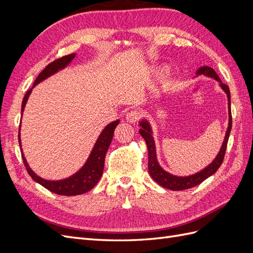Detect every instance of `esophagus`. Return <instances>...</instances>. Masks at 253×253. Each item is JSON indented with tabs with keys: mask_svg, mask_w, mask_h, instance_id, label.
Returning a JSON list of instances; mask_svg holds the SVG:
<instances>
[{
	"mask_svg": "<svg viewBox=\"0 0 253 253\" xmlns=\"http://www.w3.org/2000/svg\"><path fill=\"white\" fill-rule=\"evenodd\" d=\"M139 113L137 111H129L126 114V119L128 124H135V122L138 120Z\"/></svg>",
	"mask_w": 253,
	"mask_h": 253,
	"instance_id": "34e87169",
	"label": "esophagus"
}]
</instances>
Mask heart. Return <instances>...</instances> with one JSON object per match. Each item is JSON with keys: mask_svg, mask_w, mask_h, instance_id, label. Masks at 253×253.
Returning a JSON list of instances; mask_svg holds the SVG:
<instances>
[{"mask_svg": "<svg viewBox=\"0 0 253 253\" xmlns=\"http://www.w3.org/2000/svg\"><path fill=\"white\" fill-rule=\"evenodd\" d=\"M168 72V67L167 66H159L155 70V75L156 76H164Z\"/></svg>", "mask_w": 253, "mask_h": 253, "instance_id": "heart-1", "label": "heart"}]
</instances>
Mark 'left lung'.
I'll list each match as a JSON object with an SVG mask.
<instances>
[{"instance_id": "left-lung-1", "label": "left lung", "mask_w": 253, "mask_h": 253, "mask_svg": "<svg viewBox=\"0 0 253 253\" xmlns=\"http://www.w3.org/2000/svg\"><path fill=\"white\" fill-rule=\"evenodd\" d=\"M198 76H205L207 78H211L217 81L218 86L224 90V93L227 95L228 99V127L225 134V138L223 143H221V147L217 153V155L215 156L212 162L205 167L204 169L201 171H198L194 174L187 175V176H178V175H174L171 174L168 171L164 170L163 167L159 165L158 159H157V154H156V144L154 140V136H153V128L150 124V121L147 118H141L139 120V134L142 136V138L144 139L145 143H147L148 147V154H149V173L152 176V178L154 179L158 185L162 187L169 189L172 191H182L186 189H190L192 187H195L197 185H200L201 182H203L205 179H207L210 176H212L214 173H215L218 168L220 167L221 163H223V159L225 156V152L227 148V143L229 139V135H230L231 132V127H232V118H231V99H230V90H229V87L220 81L219 77L215 71L213 70L210 66H201L198 67V70L195 72V77H198Z\"/></svg>"}]
</instances>
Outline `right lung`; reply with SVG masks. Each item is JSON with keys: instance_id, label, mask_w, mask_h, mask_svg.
Here are the masks:
<instances>
[{"instance_id": "obj_1", "label": "right lung", "mask_w": 253, "mask_h": 253, "mask_svg": "<svg viewBox=\"0 0 253 253\" xmlns=\"http://www.w3.org/2000/svg\"><path fill=\"white\" fill-rule=\"evenodd\" d=\"M76 53H71V55L64 56L60 59H57L56 61H53L50 64H48L44 70L39 74L38 78L36 79L33 87L29 90H27V93L24 96V99L22 101V110H21V116H23V113H24L25 105L28 101V98L32 94L33 88L39 84L40 82L44 81L45 79H47L50 76L57 74L58 72L64 70L65 67H67L72 63V61L75 59ZM120 120H114L108 126H105L104 128L102 129V132L99 135L97 138L93 149H91L89 155L86 159V162L84 163V165L80 168V169L71 175L70 177H66L63 179H59V180H49V179H45L40 177L39 175H37L33 170L32 168L29 167L27 160L24 156V153H23L22 149V143H21V125L19 128V143H20V148H21V153H22V159L23 163L25 165L26 170L28 174L32 176V178L40 183L41 186L44 188H46L49 190L50 192H53L59 195H66V196H73V195H80L83 193L88 192L89 190L93 189L99 179L101 178L102 173H103V168H104V158L105 154L108 152V149L110 147V144L113 139V135L114 131L116 126L119 125Z\"/></svg>"}]
</instances>
